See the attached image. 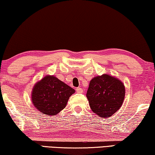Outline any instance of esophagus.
<instances>
[{
	"mask_svg": "<svg viewBox=\"0 0 155 155\" xmlns=\"http://www.w3.org/2000/svg\"><path fill=\"white\" fill-rule=\"evenodd\" d=\"M75 90L78 93H82V92H83V90H82L81 87H77V88H76Z\"/></svg>",
	"mask_w": 155,
	"mask_h": 155,
	"instance_id": "esophagus-1",
	"label": "esophagus"
}]
</instances>
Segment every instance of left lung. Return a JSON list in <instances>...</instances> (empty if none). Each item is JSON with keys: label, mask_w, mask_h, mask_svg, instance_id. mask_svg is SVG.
<instances>
[{"label": "left lung", "mask_w": 155, "mask_h": 155, "mask_svg": "<svg viewBox=\"0 0 155 155\" xmlns=\"http://www.w3.org/2000/svg\"><path fill=\"white\" fill-rule=\"evenodd\" d=\"M87 97L92 111L101 118H108L121 107L125 87L117 78L104 74L90 82Z\"/></svg>", "instance_id": "left-lung-1"}]
</instances>
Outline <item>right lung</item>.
I'll return each mask as SVG.
<instances>
[{
    "instance_id": "1",
    "label": "right lung",
    "mask_w": 155,
    "mask_h": 155,
    "mask_svg": "<svg viewBox=\"0 0 155 155\" xmlns=\"http://www.w3.org/2000/svg\"><path fill=\"white\" fill-rule=\"evenodd\" d=\"M75 90L54 76L47 75L37 82L31 93V100L38 111L54 116L63 110Z\"/></svg>"
}]
</instances>
